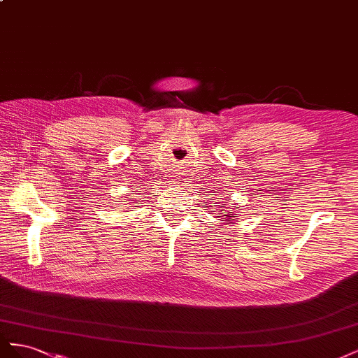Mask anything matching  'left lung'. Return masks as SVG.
Wrapping results in <instances>:
<instances>
[{"mask_svg": "<svg viewBox=\"0 0 358 358\" xmlns=\"http://www.w3.org/2000/svg\"><path fill=\"white\" fill-rule=\"evenodd\" d=\"M225 216H227V215H225Z\"/></svg>", "mask_w": 358, "mask_h": 358, "instance_id": "8db88e82", "label": "left lung"}]
</instances>
